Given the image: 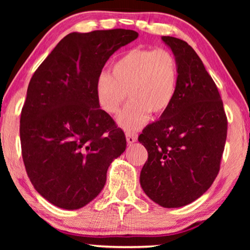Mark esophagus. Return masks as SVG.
Listing matches in <instances>:
<instances>
[{
  "instance_id": "esophagus-1",
  "label": "esophagus",
  "mask_w": 250,
  "mask_h": 250,
  "mask_svg": "<svg viewBox=\"0 0 250 250\" xmlns=\"http://www.w3.org/2000/svg\"><path fill=\"white\" fill-rule=\"evenodd\" d=\"M126 141H127L128 145H133V143L138 141V135L133 132H126Z\"/></svg>"
}]
</instances>
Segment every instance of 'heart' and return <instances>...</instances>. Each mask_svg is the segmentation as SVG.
I'll list each match as a JSON object with an SVG mask.
<instances>
[{
  "label": "heart",
  "mask_w": 250,
  "mask_h": 250,
  "mask_svg": "<svg viewBox=\"0 0 250 250\" xmlns=\"http://www.w3.org/2000/svg\"><path fill=\"white\" fill-rule=\"evenodd\" d=\"M179 68L169 51L133 49L116 61L112 74L101 73L95 93L101 109L116 114L126 97H131L117 116V124L125 131H138L153 114H163L175 97Z\"/></svg>",
  "instance_id": "1"
}]
</instances>
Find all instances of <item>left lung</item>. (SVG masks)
<instances>
[{
    "label": "left lung",
    "mask_w": 250,
    "mask_h": 250,
    "mask_svg": "<svg viewBox=\"0 0 250 250\" xmlns=\"http://www.w3.org/2000/svg\"><path fill=\"white\" fill-rule=\"evenodd\" d=\"M162 40L175 57L179 80L172 104L139 136L148 151L140 184L159 206L179 208L203 196L216 179L228 121L216 85L196 51L176 37Z\"/></svg>",
    "instance_id": "8db88e82"
}]
</instances>
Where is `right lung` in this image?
Segmentation results:
<instances>
[{
	"mask_svg": "<svg viewBox=\"0 0 250 250\" xmlns=\"http://www.w3.org/2000/svg\"><path fill=\"white\" fill-rule=\"evenodd\" d=\"M138 36L129 29L68 34L29 82L22 159L35 190L54 206L73 210L91 203L125 151L124 132L100 109L95 83L109 58Z\"/></svg>",
	"mask_w": 250,
	"mask_h": 250,
	"instance_id": "right-lung-1",
	"label": "right lung"
}]
</instances>
